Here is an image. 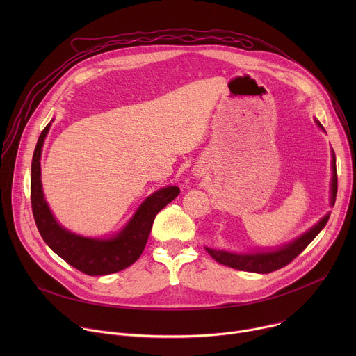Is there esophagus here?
Returning a JSON list of instances; mask_svg holds the SVG:
<instances>
[{"mask_svg": "<svg viewBox=\"0 0 356 356\" xmlns=\"http://www.w3.org/2000/svg\"><path fill=\"white\" fill-rule=\"evenodd\" d=\"M194 175L197 176V177H201V176H204L206 175V169H204V166H197V168H194Z\"/></svg>", "mask_w": 356, "mask_h": 356, "instance_id": "34e87169", "label": "esophagus"}]
</instances>
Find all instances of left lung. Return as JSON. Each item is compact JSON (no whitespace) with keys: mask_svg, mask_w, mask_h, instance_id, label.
Instances as JSON below:
<instances>
[{"mask_svg":"<svg viewBox=\"0 0 356 356\" xmlns=\"http://www.w3.org/2000/svg\"><path fill=\"white\" fill-rule=\"evenodd\" d=\"M316 124L320 129H324V127L320 124L318 120H316ZM331 168H332V177H331V197H330V204L334 207L335 204V197H337V188H338V177H337V166H335V154L332 152L331 155ZM330 218V213L324 216L314 227H312L309 231L300 235L298 238L293 239L291 242L282 245L276 249L270 250H255V252H229L222 249H214L207 248L206 250L210 253V257L216 259L218 264L252 273H270L275 272L286 265H289L296 257L309 246V243L320 234V231L325 227L327 221Z\"/></svg>","mask_w":356,"mask_h":356,"instance_id":"8db88e82","label":"left lung"}]
</instances>
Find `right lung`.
<instances>
[{"mask_svg": "<svg viewBox=\"0 0 356 356\" xmlns=\"http://www.w3.org/2000/svg\"><path fill=\"white\" fill-rule=\"evenodd\" d=\"M52 122L54 120L44 127L38 139L31 166V202L38 231L56 255L83 273L103 276L120 272L138 261L156 214L179 195L180 188L168 186L152 193L125 227L110 238H88L66 229L50 211L40 179L42 147Z\"/></svg>", "mask_w": 356, "mask_h": 356, "instance_id": "add662e5", "label": "right lung"}]
</instances>
